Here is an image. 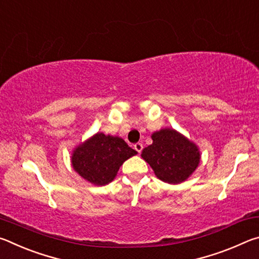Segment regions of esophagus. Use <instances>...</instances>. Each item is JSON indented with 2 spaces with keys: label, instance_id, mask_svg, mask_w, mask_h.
<instances>
[{
  "label": "esophagus",
  "instance_id": "34e87169",
  "mask_svg": "<svg viewBox=\"0 0 259 259\" xmlns=\"http://www.w3.org/2000/svg\"><path fill=\"white\" fill-rule=\"evenodd\" d=\"M134 148L136 151H137L138 153H140L143 151V144L142 143H136L135 145H134Z\"/></svg>",
  "mask_w": 259,
  "mask_h": 259
}]
</instances>
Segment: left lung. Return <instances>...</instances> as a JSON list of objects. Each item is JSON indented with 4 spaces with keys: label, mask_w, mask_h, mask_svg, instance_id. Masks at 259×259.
<instances>
[{
    "label": "left lung",
    "mask_w": 259,
    "mask_h": 259,
    "mask_svg": "<svg viewBox=\"0 0 259 259\" xmlns=\"http://www.w3.org/2000/svg\"><path fill=\"white\" fill-rule=\"evenodd\" d=\"M153 143L142 152V157L160 181L181 184L187 181L199 166L201 152L195 143L172 128L152 134Z\"/></svg>",
    "instance_id": "obj_1"
}]
</instances>
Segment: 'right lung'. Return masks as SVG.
Returning <instances> with one entry per match:
<instances>
[{"label": "right lung", "instance_id": "right-lung-1", "mask_svg": "<svg viewBox=\"0 0 259 259\" xmlns=\"http://www.w3.org/2000/svg\"><path fill=\"white\" fill-rule=\"evenodd\" d=\"M137 154L117 136L97 133L74 147L71 162L74 171L96 186L114 181L124 161Z\"/></svg>", "mask_w": 259, "mask_h": 259}]
</instances>
